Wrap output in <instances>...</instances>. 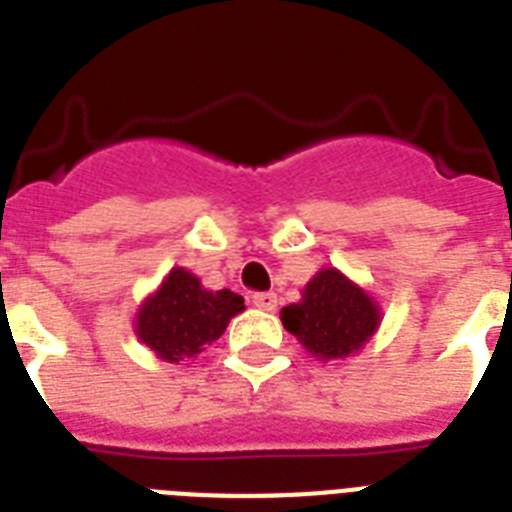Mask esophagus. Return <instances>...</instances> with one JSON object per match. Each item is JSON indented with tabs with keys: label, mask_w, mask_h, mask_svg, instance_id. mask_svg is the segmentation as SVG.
<instances>
[{
	"label": "esophagus",
	"mask_w": 512,
	"mask_h": 512,
	"mask_svg": "<svg viewBox=\"0 0 512 512\" xmlns=\"http://www.w3.org/2000/svg\"><path fill=\"white\" fill-rule=\"evenodd\" d=\"M276 303H279V297L273 292H255L252 295V305L260 308V311H276Z\"/></svg>",
	"instance_id": "34e87169"
}]
</instances>
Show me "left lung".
<instances>
[{
	"instance_id": "1",
	"label": "left lung",
	"mask_w": 512,
	"mask_h": 512,
	"mask_svg": "<svg viewBox=\"0 0 512 512\" xmlns=\"http://www.w3.org/2000/svg\"><path fill=\"white\" fill-rule=\"evenodd\" d=\"M281 321L313 356L342 358L374 335L380 311L342 273L324 268L308 281L303 300L281 311Z\"/></svg>"
}]
</instances>
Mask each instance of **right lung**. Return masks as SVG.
I'll list each match as a JSON object with an SVG mask.
<instances>
[{
	"label": "right lung",
	"mask_w": 512,
	"mask_h": 512,
	"mask_svg": "<svg viewBox=\"0 0 512 512\" xmlns=\"http://www.w3.org/2000/svg\"><path fill=\"white\" fill-rule=\"evenodd\" d=\"M244 311V297L220 289L207 292L193 273L175 268L162 289L138 313V337L167 361L196 356L201 345L223 335L228 321Z\"/></svg>",
	"instance_id": "obj_1"
}]
</instances>
